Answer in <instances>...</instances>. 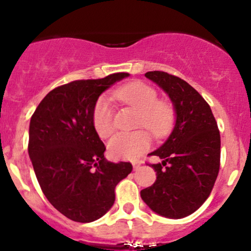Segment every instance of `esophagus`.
I'll return each mask as SVG.
<instances>
[{"instance_id": "obj_1", "label": "esophagus", "mask_w": 251, "mask_h": 251, "mask_svg": "<svg viewBox=\"0 0 251 251\" xmlns=\"http://www.w3.org/2000/svg\"><path fill=\"white\" fill-rule=\"evenodd\" d=\"M132 165H133L134 170H138L140 168V165H142V162H140V160H133V162H132Z\"/></svg>"}]
</instances>
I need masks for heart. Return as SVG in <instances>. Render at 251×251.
I'll list each match as a JSON object with an SVG mask.
<instances>
[{"mask_svg": "<svg viewBox=\"0 0 251 251\" xmlns=\"http://www.w3.org/2000/svg\"><path fill=\"white\" fill-rule=\"evenodd\" d=\"M112 98L138 112L137 127H145L155 138H163L169 133L175 119L172 106L158 100L153 87L140 81L127 83L117 88ZM93 125L101 138H107L113 132V109L107 98L98 100L93 111ZM151 145L150 135L145 131H135L129 134H117L109 140L108 150L113 157L120 159H135Z\"/></svg>", "mask_w": 251, "mask_h": 251, "instance_id": "b5f03b06", "label": "heart"}]
</instances>
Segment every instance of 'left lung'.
<instances>
[{
  "mask_svg": "<svg viewBox=\"0 0 251 251\" xmlns=\"http://www.w3.org/2000/svg\"><path fill=\"white\" fill-rule=\"evenodd\" d=\"M145 76L168 94L176 118L165 143L150 153L162 162L151 164L157 179L140 197L155 214L179 220L194 214L214 188L220 171V131L208 102L188 82L159 71Z\"/></svg>",
  "mask_w": 251,
  "mask_h": 251,
  "instance_id": "8db88e82",
  "label": "left lung"
}]
</instances>
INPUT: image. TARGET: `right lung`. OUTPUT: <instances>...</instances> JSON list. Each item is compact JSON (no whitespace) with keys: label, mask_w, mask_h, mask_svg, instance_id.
Returning a JSON list of instances; mask_svg holds the SVG:
<instances>
[{"label":"right lung","mask_w":251,"mask_h":251,"mask_svg":"<svg viewBox=\"0 0 251 251\" xmlns=\"http://www.w3.org/2000/svg\"><path fill=\"white\" fill-rule=\"evenodd\" d=\"M127 76L116 73L56 87L30 119L28 153L37 181L51 205L72 221L102 217L113 206L117 184L132 171L131 163L106 159L93 125L99 97Z\"/></svg>","instance_id":"obj_1"}]
</instances>
